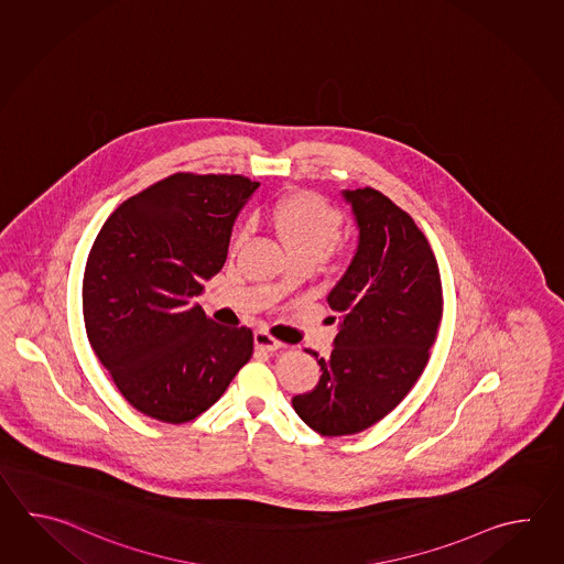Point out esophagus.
Wrapping results in <instances>:
<instances>
[{
    "instance_id": "esophagus-1",
    "label": "esophagus",
    "mask_w": 564,
    "mask_h": 564,
    "mask_svg": "<svg viewBox=\"0 0 564 564\" xmlns=\"http://www.w3.org/2000/svg\"><path fill=\"white\" fill-rule=\"evenodd\" d=\"M253 340H256V347L260 348V350H265V352H274L278 348L284 347L274 336L262 333V330L256 333Z\"/></svg>"
}]
</instances>
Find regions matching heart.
<instances>
[{
  "label": "heart",
  "instance_id": "1",
  "mask_svg": "<svg viewBox=\"0 0 564 564\" xmlns=\"http://www.w3.org/2000/svg\"><path fill=\"white\" fill-rule=\"evenodd\" d=\"M268 221L286 246L290 258L321 260L343 231V214L323 195L294 189L280 195L268 212ZM246 240V229H238L231 240L236 252Z\"/></svg>",
  "mask_w": 564,
  "mask_h": 564
}]
</instances>
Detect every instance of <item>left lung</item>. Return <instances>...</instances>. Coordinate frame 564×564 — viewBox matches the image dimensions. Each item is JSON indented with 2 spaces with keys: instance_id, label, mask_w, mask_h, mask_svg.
Listing matches in <instances>:
<instances>
[{
  "instance_id": "8db88e82",
  "label": "left lung",
  "mask_w": 564,
  "mask_h": 564,
  "mask_svg": "<svg viewBox=\"0 0 564 564\" xmlns=\"http://www.w3.org/2000/svg\"><path fill=\"white\" fill-rule=\"evenodd\" d=\"M359 226V248L328 294L340 312L328 359L314 355L321 381L292 408L326 437L365 432L417 383L430 360L444 292L432 246L413 217L372 187L345 192Z\"/></svg>"
}]
</instances>
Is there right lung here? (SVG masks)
Here are the masks:
<instances>
[{
  "instance_id": "1",
  "label": "right lung",
  "mask_w": 564,
  "mask_h": 564,
  "mask_svg": "<svg viewBox=\"0 0 564 564\" xmlns=\"http://www.w3.org/2000/svg\"><path fill=\"white\" fill-rule=\"evenodd\" d=\"M258 185L173 173L122 202L90 248L86 336L122 397L153 420H195L252 359V328L214 323L193 299L226 264L231 226Z\"/></svg>"
}]
</instances>
